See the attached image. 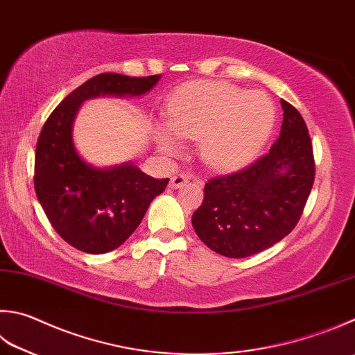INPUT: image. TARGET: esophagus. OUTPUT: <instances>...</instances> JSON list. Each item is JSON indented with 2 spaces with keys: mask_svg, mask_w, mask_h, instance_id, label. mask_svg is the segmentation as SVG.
<instances>
[{
  "mask_svg": "<svg viewBox=\"0 0 355 355\" xmlns=\"http://www.w3.org/2000/svg\"><path fill=\"white\" fill-rule=\"evenodd\" d=\"M187 182H189V176H187L185 173H176L170 180V187L171 189H179V187H182Z\"/></svg>",
  "mask_w": 355,
  "mask_h": 355,
  "instance_id": "obj_1",
  "label": "esophagus"
}]
</instances>
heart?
Wrapping results in <instances>:
<instances>
[{"mask_svg":"<svg viewBox=\"0 0 355 355\" xmlns=\"http://www.w3.org/2000/svg\"><path fill=\"white\" fill-rule=\"evenodd\" d=\"M273 123L275 110L264 92H245L220 82L193 85L166 111L168 129L178 137L200 139V155L213 168L249 162L266 144ZM169 132L160 126L157 145L171 156L179 151V142Z\"/></svg>","mask_w":355,"mask_h":355,"instance_id":"1","label":"heart"}]
</instances>
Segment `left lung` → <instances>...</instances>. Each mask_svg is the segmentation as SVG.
<instances>
[{"mask_svg": "<svg viewBox=\"0 0 355 355\" xmlns=\"http://www.w3.org/2000/svg\"><path fill=\"white\" fill-rule=\"evenodd\" d=\"M283 125L269 153L229 175L209 179L191 224L219 255L245 258L295 229L315 178L309 131L298 110L282 100Z\"/></svg>", "mask_w": 355, "mask_h": 355, "instance_id": "8db88e82", "label": "left lung"}]
</instances>
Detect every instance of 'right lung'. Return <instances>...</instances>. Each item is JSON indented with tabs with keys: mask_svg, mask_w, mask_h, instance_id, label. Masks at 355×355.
<instances>
[{
	"mask_svg": "<svg viewBox=\"0 0 355 355\" xmlns=\"http://www.w3.org/2000/svg\"><path fill=\"white\" fill-rule=\"evenodd\" d=\"M159 78L98 73L64 97L43 125L35 150V193L53 229L78 250L100 255L122 245L168 184L132 164L105 170L86 164L72 142L80 105L98 96H142Z\"/></svg>",
	"mask_w": 355,
	"mask_h": 355,
	"instance_id": "add662e5",
	"label": "right lung"
}]
</instances>
